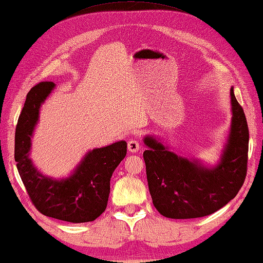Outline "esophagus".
Here are the masks:
<instances>
[{
	"mask_svg": "<svg viewBox=\"0 0 263 263\" xmlns=\"http://www.w3.org/2000/svg\"><path fill=\"white\" fill-rule=\"evenodd\" d=\"M140 142L138 141V140H135V139H132V140H129L128 141V149H129V152H133V153H135V152H138V151L140 149Z\"/></svg>",
	"mask_w": 263,
	"mask_h": 263,
	"instance_id": "34e87169",
	"label": "esophagus"
}]
</instances>
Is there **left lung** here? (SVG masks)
Instances as JSON below:
<instances>
[{
    "instance_id": "obj_1",
    "label": "left lung",
    "mask_w": 263,
    "mask_h": 263,
    "mask_svg": "<svg viewBox=\"0 0 263 263\" xmlns=\"http://www.w3.org/2000/svg\"><path fill=\"white\" fill-rule=\"evenodd\" d=\"M232 121L229 140L217 166L178 157L153 136L143 139L147 182L154 207L172 219L210 215L228 204L247 176L249 129L243 107L231 88Z\"/></svg>"
}]
</instances>
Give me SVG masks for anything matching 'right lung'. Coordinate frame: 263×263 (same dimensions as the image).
<instances>
[{
    "label": "right lung",
    "instance_id": "right-lung-1",
    "mask_svg": "<svg viewBox=\"0 0 263 263\" xmlns=\"http://www.w3.org/2000/svg\"><path fill=\"white\" fill-rule=\"evenodd\" d=\"M53 87L51 81L39 82L27 93L15 128L17 171L32 203L42 214L75 224L93 221L107 206L111 176L127 154V142L89 151L68 178H50L37 171L28 158L31 138L42 103Z\"/></svg>",
    "mask_w": 263,
    "mask_h": 263
}]
</instances>
